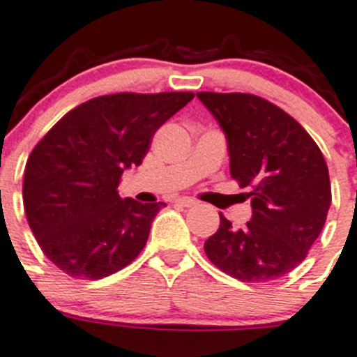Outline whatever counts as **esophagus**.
I'll return each instance as SVG.
<instances>
[{
    "label": "esophagus",
    "instance_id": "1",
    "mask_svg": "<svg viewBox=\"0 0 357 357\" xmlns=\"http://www.w3.org/2000/svg\"><path fill=\"white\" fill-rule=\"evenodd\" d=\"M176 204L178 205H182V207H195V205H198V202L196 200H192V198H188V196H184V198H178V200H176Z\"/></svg>",
    "mask_w": 357,
    "mask_h": 357
}]
</instances>
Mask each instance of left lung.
<instances>
[{"mask_svg":"<svg viewBox=\"0 0 357 357\" xmlns=\"http://www.w3.org/2000/svg\"><path fill=\"white\" fill-rule=\"evenodd\" d=\"M225 130L230 173L250 188L253 215L244 228L219 214L221 227L205 243L218 269L248 283L285 276L305 260L322 231L331 182L319 145L276 104L251 93L198 91Z\"/></svg>","mask_w":357,"mask_h":357,"instance_id":"left-lung-1","label":"left lung"}]
</instances>
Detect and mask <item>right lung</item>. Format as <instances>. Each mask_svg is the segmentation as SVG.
Here are the masks:
<instances>
[{
	"mask_svg": "<svg viewBox=\"0 0 357 357\" xmlns=\"http://www.w3.org/2000/svg\"><path fill=\"white\" fill-rule=\"evenodd\" d=\"M192 91L113 93L61 116L28 157L22 200L45 257L79 280H100L142 253L166 204L119 196L120 176L139 166L153 134Z\"/></svg>",
	"mask_w": 357,
	"mask_h": 357,
	"instance_id": "obj_1",
	"label": "right lung"
}]
</instances>
